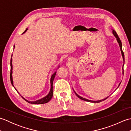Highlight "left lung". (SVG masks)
I'll list each match as a JSON object with an SVG mask.
<instances>
[{"mask_svg": "<svg viewBox=\"0 0 131 131\" xmlns=\"http://www.w3.org/2000/svg\"><path fill=\"white\" fill-rule=\"evenodd\" d=\"M112 31H113V34L114 35V37L116 38V40H117V42H118V44H119V47H120V49H121V51L122 56V57H123V67H122V69H123V66H124V53H123V51H122V42H121V40H120V39H119V37L118 36L117 34H116V32H115V30L112 29ZM121 83V82L119 84V85H118V88L119 87V86L120 85ZM74 92H75V93L76 95H77L78 97L80 99H81V100H84V101H88V102H92V103H99V102H101V101H104V100H106V99L107 98H108V96H107V97H106V98H105V99H102V100H97V101H93V100H88V99H87L83 98V97H81L80 96L78 95V94L75 92V91L74 90Z\"/></svg>", "mask_w": 131, "mask_h": 131, "instance_id": "obj_1", "label": "left lung"}]
</instances>
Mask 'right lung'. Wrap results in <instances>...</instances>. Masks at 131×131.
Instances as JSON below:
<instances>
[{"label": "right lung", "instance_id": "1", "mask_svg": "<svg viewBox=\"0 0 131 131\" xmlns=\"http://www.w3.org/2000/svg\"><path fill=\"white\" fill-rule=\"evenodd\" d=\"M28 30V29H26L25 30V31L23 34H24L25 32H26L27 30ZM15 46H14V48H15ZM60 67V65H58V68H57V69L58 68H59ZM12 70H13V66H12V58H11L10 59V82H11V83H12V85L13 86V87L15 88V90L17 91V92L19 94V93L18 92V91L16 90V88L15 87V86H14L13 85V77H12ZM56 71L54 73L52 74V75L51 76V80H50V82H51V89H50V91H49V92L48 93V94H47V96H46L45 97H43V98H41L39 100H36V101H28V100H27L26 99H25L24 98V97L23 96H22L20 94V95L21 96V97H23V98L26 101H27V102L30 103V104H46V103H47L48 102H49L50 100H51V99L52 98V96L53 95V80L54 79V77L56 76Z\"/></svg>", "mask_w": 131, "mask_h": 131}]
</instances>
